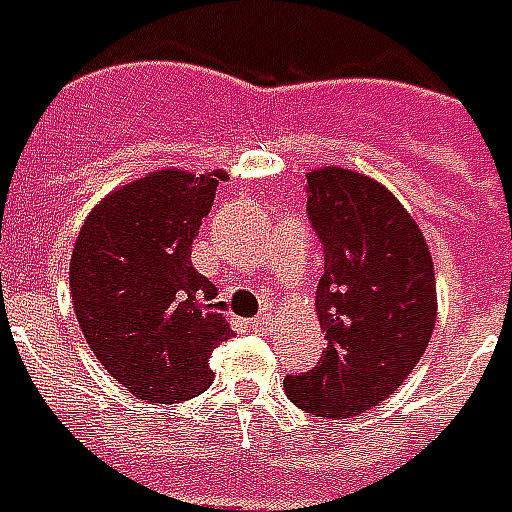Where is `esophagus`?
Here are the masks:
<instances>
[{
  "label": "esophagus",
  "instance_id": "obj_1",
  "mask_svg": "<svg viewBox=\"0 0 512 512\" xmlns=\"http://www.w3.org/2000/svg\"><path fill=\"white\" fill-rule=\"evenodd\" d=\"M271 321H274L271 315H257L255 321H252V329L255 332H266V329H271Z\"/></svg>",
  "mask_w": 512,
  "mask_h": 512
}]
</instances>
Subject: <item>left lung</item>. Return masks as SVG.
Masks as SVG:
<instances>
[{"instance_id": "left-lung-1", "label": "left lung", "mask_w": 512, "mask_h": 512, "mask_svg": "<svg viewBox=\"0 0 512 512\" xmlns=\"http://www.w3.org/2000/svg\"><path fill=\"white\" fill-rule=\"evenodd\" d=\"M307 216L323 246L321 362L285 376L290 403L348 419L381 403L425 354L436 326L433 260L417 222L378 180L340 167L307 175Z\"/></svg>"}]
</instances>
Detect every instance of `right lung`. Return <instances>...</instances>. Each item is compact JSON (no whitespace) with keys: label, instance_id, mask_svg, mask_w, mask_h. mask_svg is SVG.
I'll use <instances>...</instances> for the list:
<instances>
[{"label":"right lung","instance_id":"1","mask_svg":"<svg viewBox=\"0 0 512 512\" xmlns=\"http://www.w3.org/2000/svg\"><path fill=\"white\" fill-rule=\"evenodd\" d=\"M224 172L180 169L112 191L82 224L71 296L84 340L106 373L145 403H180L213 381V348L233 337L216 288L191 266Z\"/></svg>","mask_w":512,"mask_h":512}]
</instances>
